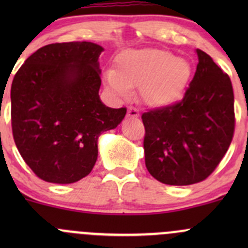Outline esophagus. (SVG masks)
I'll return each instance as SVG.
<instances>
[{"label":"esophagus","mask_w":248,"mask_h":248,"mask_svg":"<svg viewBox=\"0 0 248 248\" xmlns=\"http://www.w3.org/2000/svg\"><path fill=\"white\" fill-rule=\"evenodd\" d=\"M127 116H128V117H138L139 116V110L137 108H133V107H129L128 110H127Z\"/></svg>","instance_id":"1"}]
</instances>
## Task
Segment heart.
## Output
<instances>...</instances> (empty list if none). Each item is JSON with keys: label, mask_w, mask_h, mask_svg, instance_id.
<instances>
[{"label": "heart", "mask_w": 248, "mask_h": 248, "mask_svg": "<svg viewBox=\"0 0 248 248\" xmlns=\"http://www.w3.org/2000/svg\"><path fill=\"white\" fill-rule=\"evenodd\" d=\"M192 74L191 63L162 49L124 51L117 57L116 71L104 74L107 87L117 97H127L139 87L142 101L151 107L171 103L184 92Z\"/></svg>", "instance_id": "obj_1"}]
</instances>
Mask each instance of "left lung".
<instances>
[{
    "instance_id": "8db88e82",
    "label": "left lung",
    "mask_w": 248,
    "mask_h": 248,
    "mask_svg": "<svg viewBox=\"0 0 248 248\" xmlns=\"http://www.w3.org/2000/svg\"><path fill=\"white\" fill-rule=\"evenodd\" d=\"M198 66L184 98L141 115L145 164L159 182H201L226 155L234 134L232 81L214 60L197 49Z\"/></svg>"
}]
</instances>
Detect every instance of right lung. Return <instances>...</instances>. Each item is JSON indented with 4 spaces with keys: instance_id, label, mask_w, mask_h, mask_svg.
<instances>
[{
    "instance_id": "right-lung-1",
    "label": "right lung",
    "mask_w": 248,
    "mask_h": 248,
    "mask_svg": "<svg viewBox=\"0 0 248 248\" xmlns=\"http://www.w3.org/2000/svg\"><path fill=\"white\" fill-rule=\"evenodd\" d=\"M103 50L91 42L49 44L14 77V141L44 181L73 184L87 176L98 156L99 136L116 128L126 115V108H109L99 98Z\"/></svg>"
}]
</instances>
